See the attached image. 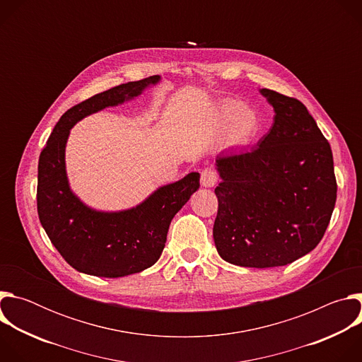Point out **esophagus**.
Returning a JSON list of instances; mask_svg holds the SVG:
<instances>
[{
  "instance_id": "obj_1",
  "label": "esophagus",
  "mask_w": 362,
  "mask_h": 362,
  "mask_svg": "<svg viewBox=\"0 0 362 362\" xmlns=\"http://www.w3.org/2000/svg\"><path fill=\"white\" fill-rule=\"evenodd\" d=\"M218 179H219V175L216 170L211 169V168H206L202 175H200V183L203 187H212L218 183Z\"/></svg>"
}]
</instances>
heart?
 <instances>
[{"instance_id":"heart-1","label":"heart","mask_w":362,"mask_h":362,"mask_svg":"<svg viewBox=\"0 0 362 362\" xmlns=\"http://www.w3.org/2000/svg\"><path fill=\"white\" fill-rule=\"evenodd\" d=\"M214 124L218 130L226 129V137L232 144H243L250 141L259 130V116L246 105L229 101L216 107Z\"/></svg>"}]
</instances>
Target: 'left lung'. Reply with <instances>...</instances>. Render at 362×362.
Segmentation results:
<instances>
[{"label": "left lung", "instance_id": "8db88e82", "mask_svg": "<svg viewBox=\"0 0 362 362\" xmlns=\"http://www.w3.org/2000/svg\"><path fill=\"white\" fill-rule=\"evenodd\" d=\"M274 124L256 147L221 154L214 225L229 264L274 268L315 249L332 216L337 179L328 140L302 103L262 88Z\"/></svg>", "mask_w": 362, "mask_h": 362}]
</instances>
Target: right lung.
Returning a JSON list of instances; mask_svg holds the SVG:
<instances>
[{
  "mask_svg": "<svg viewBox=\"0 0 362 362\" xmlns=\"http://www.w3.org/2000/svg\"><path fill=\"white\" fill-rule=\"evenodd\" d=\"M159 76H150L98 93L67 110L49 134L38 160L37 211L40 222L64 261L78 272L120 278L158 262L169 225L200 183L193 172L158 189L123 212H95L70 190L64 150L70 129L83 117L139 95Z\"/></svg>",
  "mask_w": 362,
  "mask_h": 362,
  "instance_id": "add662e5",
  "label": "right lung"
}]
</instances>
